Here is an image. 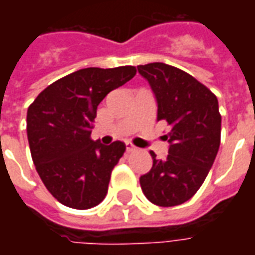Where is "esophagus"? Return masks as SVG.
Instances as JSON below:
<instances>
[{
  "instance_id": "esophagus-1",
  "label": "esophagus",
  "mask_w": 255,
  "mask_h": 255,
  "mask_svg": "<svg viewBox=\"0 0 255 255\" xmlns=\"http://www.w3.org/2000/svg\"><path fill=\"white\" fill-rule=\"evenodd\" d=\"M126 149H127V151H132V150H135V146L131 142H126Z\"/></svg>"
}]
</instances>
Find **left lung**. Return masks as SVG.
Listing matches in <instances>:
<instances>
[{
  "instance_id": "8db88e82",
  "label": "left lung",
  "mask_w": 255,
  "mask_h": 255,
  "mask_svg": "<svg viewBox=\"0 0 255 255\" xmlns=\"http://www.w3.org/2000/svg\"><path fill=\"white\" fill-rule=\"evenodd\" d=\"M157 100V122L165 120L169 150L165 160L150 151L153 166L140 187L158 206L182 205L199 190L217 155L221 115L217 97L190 73L164 63L138 65Z\"/></svg>"
}]
</instances>
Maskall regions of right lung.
<instances>
[{"instance_id":"right-lung-1","label":"right lung","mask_w":255,"mask_h":255,"mask_svg":"<svg viewBox=\"0 0 255 255\" xmlns=\"http://www.w3.org/2000/svg\"><path fill=\"white\" fill-rule=\"evenodd\" d=\"M135 73L132 65L79 69L47 86L28 106L27 136L36 172L68 208H94L106 197L126 144L104 146L91 139V128L101 101Z\"/></svg>"}]
</instances>
